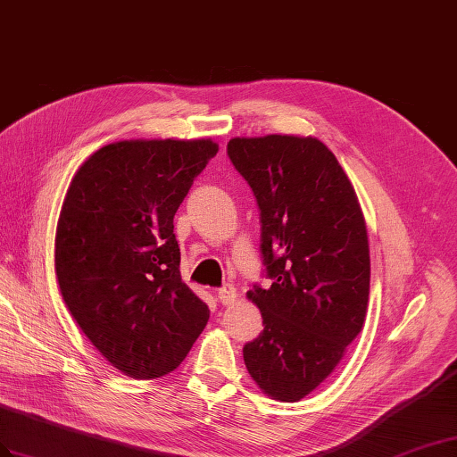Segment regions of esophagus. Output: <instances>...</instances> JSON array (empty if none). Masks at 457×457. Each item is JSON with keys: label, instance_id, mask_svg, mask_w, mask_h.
Here are the masks:
<instances>
[{"label": "esophagus", "instance_id": "34e87169", "mask_svg": "<svg viewBox=\"0 0 457 457\" xmlns=\"http://www.w3.org/2000/svg\"><path fill=\"white\" fill-rule=\"evenodd\" d=\"M218 299H220L221 305H231V303L237 299V291H236V287H233L231 284H226L224 287L218 289Z\"/></svg>", "mask_w": 457, "mask_h": 457}]
</instances>
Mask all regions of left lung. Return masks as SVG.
Here are the masks:
<instances>
[{"instance_id":"8db88e82","label":"left lung","mask_w":457,"mask_h":457,"mask_svg":"<svg viewBox=\"0 0 457 457\" xmlns=\"http://www.w3.org/2000/svg\"><path fill=\"white\" fill-rule=\"evenodd\" d=\"M228 156L261 208L272 286L247 297L264 330L243 347L268 397L299 402L330 377L367 317L370 256L353 185L317 137H236Z\"/></svg>"}]
</instances>
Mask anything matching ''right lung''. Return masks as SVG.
Here are the masks:
<instances>
[{
    "instance_id": "add662e5",
    "label": "right lung",
    "mask_w": 457,
    "mask_h": 457,
    "mask_svg": "<svg viewBox=\"0 0 457 457\" xmlns=\"http://www.w3.org/2000/svg\"><path fill=\"white\" fill-rule=\"evenodd\" d=\"M212 138H133L96 150L69 185L55 229L65 305L112 367L137 380L179 367L208 322L181 282L173 216L216 156Z\"/></svg>"
}]
</instances>
